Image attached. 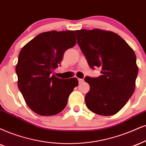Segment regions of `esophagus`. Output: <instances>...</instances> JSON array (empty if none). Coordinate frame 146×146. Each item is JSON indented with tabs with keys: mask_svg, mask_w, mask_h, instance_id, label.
Wrapping results in <instances>:
<instances>
[{
	"mask_svg": "<svg viewBox=\"0 0 146 146\" xmlns=\"http://www.w3.org/2000/svg\"><path fill=\"white\" fill-rule=\"evenodd\" d=\"M78 82H79V84H82V82H84V80L83 79H81V78H78Z\"/></svg>",
	"mask_w": 146,
	"mask_h": 146,
	"instance_id": "esophagus-1",
	"label": "esophagus"
}]
</instances>
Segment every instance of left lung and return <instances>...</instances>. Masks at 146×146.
Listing matches in <instances>:
<instances>
[{
    "mask_svg": "<svg viewBox=\"0 0 146 146\" xmlns=\"http://www.w3.org/2000/svg\"><path fill=\"white\" fill-rule=\"evenodd\" d=\"M77 43L89 67L100 68V76H86L89 91L85 103L102 116L116 114L132 96L138 74L133 50L116 33L100 29L76 30Z\"/></svg>",
    "mask_w": 146,
    "mask_h": 146,
    "instance_id": "1",
    "label": "left lung"
}]
</instances>
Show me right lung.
I'll use <instances>...</instances> for the list:
<instances>
[{
    "instance_id": "obj_1",
    "label": "right lung",
    "mask_w": 146,
    "mask_h": 146,
    "mask_svg": "<svg viewBox=\"0 0 146 146\" xmlns=\"http://www.w3.org/2000/svg\"><path fill=\"white\" fill-rule=\"evenodd\" d=\"M74 31L39 34L19 52L15 72L17 85L28 107L41 116L61 112L77 87L76 78L61 79L51 74L60 65L65 51L76 44Z\"/></svg>"
}]
</instances>
